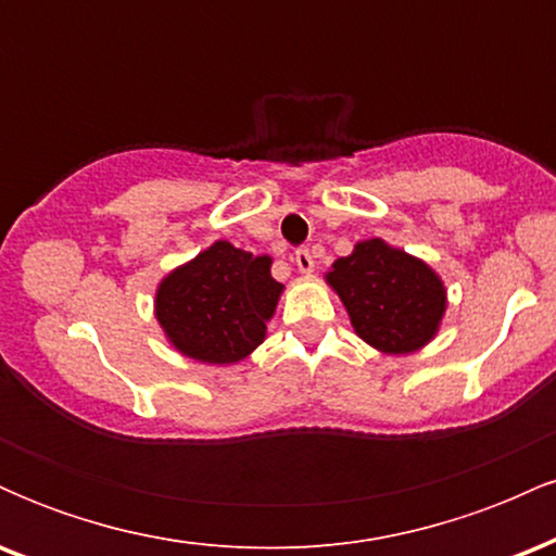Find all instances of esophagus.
<instances>
[{
  "instance_id": "1",
  "label": "esophagus",
  "mask_w": 556,
  "mask_h": 556,
  "mask_svg": "<svg viewBox=\"0 0 556 556\" xmlns=\"http://www.w3.org/2000/svg\"><path fill=\"white\" fill-rule=\"evenodd\" d=\"M295 266L300 274H314V269H316L314 253H311L308 248H300V251L295 253Z\"/></svg>"
}]
</instances>
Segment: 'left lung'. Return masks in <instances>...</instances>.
<instances>
[{
  "mask_svg": "<svg viewBox=\"0 0 556 556\" xmlns=\"http://www.w3.org/2000/svg\"><path fill=\"white\" fill-rule=\"evenodd\" d=\"M342 300L363 342L384 355H413L442 329L446 314L444 279L402 248L371 238L355 242L350 256L324 274Z\"/></svg>",
  "mask_w": 556,
  "mask_h": 556,
  "instance_id": "obj_1",
  "label": "left lung"
}]
</instances>
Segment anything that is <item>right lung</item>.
<instances>
[{
    "instance_id": "1",
    "label": "right lung",
    "mask_w": 556,
    "mask_h": 556,
    "mask_svg": "<svg viewBox=\"0 0 556 556\" xmlns=\"http://www.w3.org/2000/svg\"><path fill=\"white\" fill-rule=\"evenodd\" d=\"M282 292L285 285L271 277V256L214 240L159 279L154 316L182 358L235 366L266 340Z\"/></svg>"
}]
</instances>
